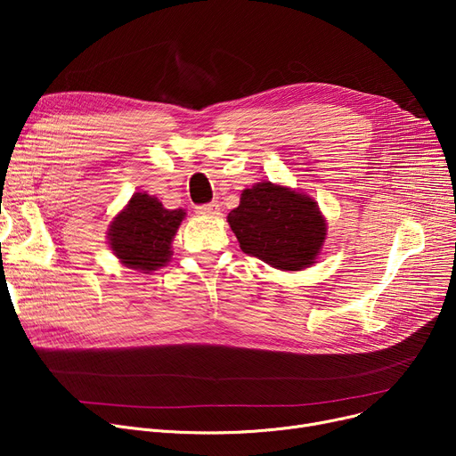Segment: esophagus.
Listing matches in <instances>:
<instances>
[{
  "mask_svg": "<svg viewBox=\"0 0 456 456\" xmlns=\"http://www.w3.org/2000/svg\"><path fill=\"white\" fill-rule=\"evenodd\" d=\"M196 212L201 214V216H218V214H220V205L216 203V201L205 203V205L196 207Z\"/></svg>",
  "mask_w": 456,
  "mask_h": 456,
  "instance_id": "34e87169",
  "label": "esophagus"
}]
</instances>
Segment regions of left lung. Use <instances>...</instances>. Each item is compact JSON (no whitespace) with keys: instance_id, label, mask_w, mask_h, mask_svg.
<instances>
[{"instance_id":"obj_1","label":"left lung","mask_w":456,"mask_h":456,"mask_svg":"<svg viewBox=\"0 0 456 456\" xmlns=\"http://www.w3.org/2000/svg\"><path fill=\"white\" fill-rule=\"evenodd\" d=\"M227 222L244 253L284 272L313 266L327 234L313 198L270 181L246 188Z\"/></svg>"}]
</instances>
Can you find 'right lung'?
Wrapping results in <instances>:
<instances>
[{
    "label": "right lung",
    "instance_id": "obj_1",
    "mask_svg": "<svg viewBox=\"0 0 456 456\" xmlns=\"http://www.w3.org/2000/svg\"><path fill=\"white\" fill-rule=\"evenodd\" d=\"M186 212L170 210L153 198L136 191L109 229V246L124 266L143 273L170 262L172 240Z\"/></svg>",
    "mask_w": 456,
    "mask_h": 456
}]
</instances>
